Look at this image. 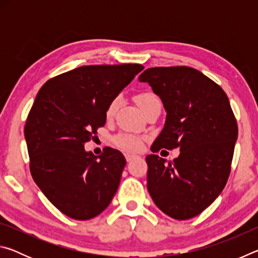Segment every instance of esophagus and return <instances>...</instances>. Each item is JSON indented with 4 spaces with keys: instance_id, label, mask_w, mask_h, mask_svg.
I'll use <instances>...</instances> for the list:
<instances>
[{
    "instance_id": "obj_1",
    "label": "esophagus",
    "mask_w": 258,
    "mask_h": 258,
    "mask_svg": "<svg viewBox=\"0 0 258 258\" xmlns=\"http://www.w3.org/2000/svg\"><path fill=\"white\" fill-rule=\"evenodd\" d=\"M135 155H132V154H125V158H126V160L127 161H131L132 159H134L135 158Z\"/></svg>"
}]
</instances>
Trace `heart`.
Masks as SVG:
<instances>
[{
  "label": "heart",
  "mask_w": 258,
  "mask_h": 258,
  "mask_svg": "<svg viewBox=\"0 0 258 258\" xmlns=\"http://www.w3.org/2000/svg\"><path fill=\"white\" fill-rule=\"evenodd\" d=\"M135 100L139 104V107L142 109V111L145 112L148 108L152 104L160 102L157 95L151 92H141L137 94ZM119 106V98L116 97L113 98L110 102H109L108 107L106 109V117L107 118H112L115 116V113L118 109ZM113 143H115L116 147L120 148L121 150L127 151V152H137L142 149L143 146V140L142 138L138 137V135L131 134V133H121L116 135L113 138Z\"/></svg>",
  "instance_id": "1"
}]
</instances>
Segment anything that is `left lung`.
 Listing matches in <instances>:
<instances>
[{"instance_id":"obj_1","label":"left lung","mask_w":258,"mask_h":258,"mask_svg":"<svg viewBox=\"0 0 258 258\" xmlns=\"http://www.w3.org/2000/svg\"><path fill=\"white\" fill-rule=\"evenodd\" d=\"M139 80L151 86L167 112L151 151H181L173 161L147 156L148 191L166 215L189 220L224 189L238 139L237 120L222 87L197 69L155 67Z\"/></svg>"}]
</instances>
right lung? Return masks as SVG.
I'll list each match as a JSON object with an SVG mask.
<instances>
[{
    "instance_id": "obj_1",
    "label": "right lung",
    "mask_w": 258,
    "mask_h": 258,
    "mask_svg": "<svg viewBox=\"0 0 258 258\" xmlns=\"http://www.w3.org/2000/svg\"><path fill=\"white\" fill-rule=\"evenodd\" d=\"M143 68L139 63L82 66L51 78L38 91L25 125L30 173L68 217L98 216L118 189L126 165L123 154L106 147L94 156L84 145L106 124L109 102Z\"/></svg>"
}]
</instances>
